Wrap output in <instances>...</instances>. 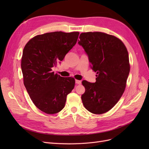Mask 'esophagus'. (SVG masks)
<instances>
[{
	"label": "esophagus",
	"mask_w": 149,
	"mask_h": 149,
	"mask_svg": "<svg viewBox=\"0 0 149 149\" xmlns=\"http://www.w3.org/2000/svg\"><path fill=\"white\" fill-rule=\"evenodd\" d=\"M75 83H76V84H81V81H79V80H76Z\"/></svg>",
	"instance_id": "esophagus-1"
}]
</instances>
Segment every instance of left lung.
I'll return each instance as SVG.
<instances>
[{
    "mask_svg": "<svg viewBox=\"0 0 149 149\" xmlns=\"http://www.w3.org/2000/svg\"><path fill=\"white\" fill-rule=\"evenodd\" d=\"M78 44L88 56L96 81H83L85 92L81 96L84 107L91 113L109 111L124 92L130 71L127 48L120 40L102 32L80 34Z\"/></svg>",
    "mask_w": 149,
    "mask_h": 149,
    "instance_id": "1",
    "label": "left lung"
}]
</instances>
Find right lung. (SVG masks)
<instances>
[{
    "label": "right lung",
    "mask_w": 149,
    "mask_h": 149,
    "mask_svg": "<svg viewBox=\"0 0 149 149\" xmlns=\"http://www.w3.org/2000/svg\"><path fill=\"white\" fill-rule=\"evenodd\" d=\"M78 31L47 33L35 36L26 44L21 68L24 83L31 101L47 114H56L65 106L75 80L55 74L52 68L64 59L77 42Z\"/></svg>",
    "instance_id": "1"
}]
</instances>
